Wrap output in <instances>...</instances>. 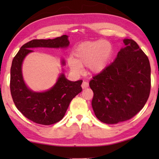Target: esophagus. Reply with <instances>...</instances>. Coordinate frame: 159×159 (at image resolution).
Here are the masks:
<instances>
[{"instance_id": "1", "label": "esophagus", "mask_w": 159, "mask_h": 159, "mask_svg": "<svg viewBox=\"0 0 159 159\" xmlns=\"http://www.w3.org/2000/svg\"><path fill=\"white\" fill-rule=\"evenodd\" d=\"M81 87H82V88H83V89H86L87 87H89V83H88V82H87V81H83V83H82V85H81Z\"/></svg>"}]
</instances>
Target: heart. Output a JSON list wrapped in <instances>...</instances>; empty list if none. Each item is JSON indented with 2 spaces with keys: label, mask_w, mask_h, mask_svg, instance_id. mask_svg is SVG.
<instances>
[{
  "label": "heart",
  "mask_w": 159,
  "mask_h": 159,
  "mask_svg": "<svg viewBox=\"0 0 159 159\" xmlns=\"http://www.w3.org/2000/svg\"><path fill=\"white\" fill-rule=\"evenodd\" d=\"M113 48L106 40L84 42L78 46L74 56L68 59L69 66L77 73L81 72L83 66H88L93 73H99L107 66L112 56Z\"/></svg>",
  "instance_id": "b5f03b06"
}]
</instances>
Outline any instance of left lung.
Returning <instances> with one entry per match:
<instances>
[{
  "label": "left lung",
  "instance_id": "8db88e82",
  "mask_svg": "<svg viewBox=\"0 0 159 159\" xmlns=\"http://www.w3.org/2000/svg\"><path fill=\"white\" fill-rule=\"evenodd\" d=\"M123 42L125 46L114 61L89 82L94 113L105 124L131 119L143 109L150 96L149 59L134 40L124 39Z\"/></svg>",
  "mask_w": 159,
  "mask_h": 159
}]
</instances>
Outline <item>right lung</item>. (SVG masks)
I'll return each instance as SVG.
<instances>
[{"mask_svg": "<svg viewBox=\"0 0 159 159\" xmlns=\"http://www.w3.org/2000/svg\"><path fill=\"white\" fill-rule=\"evenodd\" d=\"M68 36L63 35L52 39H33L20 48L14 57L11 67L10 90L17 109L27 119L39 124L51 125L63 119L74 97L82 92V80L70 81L64 74L59 76L56 84L44 92H35L29 89L23 80L22 64L31 48H67ZM62 66L65 61H61Z\"/></svg>", "mask_w": 159, "mask_h": 159, "instance_id": "add662e5", "label": "right lung"}]
</instances>
